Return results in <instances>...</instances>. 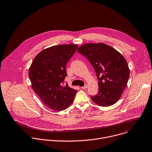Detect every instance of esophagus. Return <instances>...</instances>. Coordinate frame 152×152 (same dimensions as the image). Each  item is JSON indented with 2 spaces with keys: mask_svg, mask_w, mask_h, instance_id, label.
Listing matches in <instances>:
<instances>
[{
  "mask_svg": "<svg viewBox=\"0 0 152 152\" xmlns=\"http://www.w3.org/2000/svg\"><path fill=\"white\" fill-rule=\"evenodd\" d=\"M88 88V85L86 84V85H85V86H82V87H81V88L82 89H86Z\"/></svg>",
  "mask_w": 152,
  "mask_h": 152,
  "instance_id": "esophagus-1",
  "label": "esophagus"
}]
</instances>
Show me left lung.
I'll return each mask as SVG.
<instances>
[{
  "instance_id": "8db88e82",
  "label": "left lung",
  "mask_w": 152,
  "mask_h": 152,
  "mask_svg": "<svg viewBox=\"0 0 152 152\" xmlns=\"http://www.w3.org/2000/svg\"><path fill=\"white\" fill-rule=\"evenodd\" d=\"M77 52L85 57L93 66L98 81V91L91 98L101 106L116 103L126 88L129 77L127 62L112 47L103 43H86Z\"/></svg>"
}]
</instances>
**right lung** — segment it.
Here are the masks:
<instances>
[{
    "mask_svg": "<svg viewBox=\"0 0 152 152\" xmlns=\"http://www.w3.org/2000/svg\"><path fill=\"white\" fill-rule=\"evenodd\" d=\"M77 47L69 44L46 48L36 56L30 67L28 76L33 91L53 110L67 109L77 92L64 85L66 65Z\"/></svg>",
    "mask_w": 152,
    "mask_h": 152,
    "instance_id": "1",
    "label": "right lung"
}]
</instances>
